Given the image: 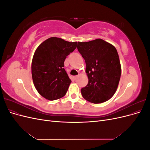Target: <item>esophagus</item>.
<instances>
[{
    "mask_svg": "<svg viewBox=\"0 0 150 150\" xmlns=\"http://www.w3.org/2000/svg\"><path fill=\"white\" fill-rule=\"evenodd\" d=\"M78 75H77V76H73V79L75 80L77 78H78Z\"/></svg>",
    "mask_w": 150,
    "mask_h": 150,
    "instance_id": "obj_1",
    "label": "esophagus"
}]
</instances>
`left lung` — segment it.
Wrapping results in <instances>:
<instances>
[{
	"label": "left lung",
	"instance_id": "left-lung-1",
	"mask_svg": "<svg viewBox=\"0 0 150 150\" xmlns=\"http://www.w3.org/2000/svg\"><path fill=\"white\" fill-rule=\"evenodd\" d=\"M77 48L85 60L89 79L81 89L83 97L94 104L107 101L115 93L121 74L117 50L101 39L78 42Z\"/></svg>",
	"mask_w": 150,
	"mask_h": 150
}]
</instances>
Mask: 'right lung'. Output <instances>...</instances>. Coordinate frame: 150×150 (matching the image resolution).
Here are the masks:
<instances>
[{
	"instance_id": "1",
	"label": "right lung",
	"mask_w": 150,
	"mask_h": 150,
	"mask_svg": "<svg viewBox=\"0 0 150 150\" xmlns=\"http://www.w3.org/2000/svg\"><path fill=\"white\" fill-rule=\"evenodd\" d=\"M77 44L52 37L40 44L35 51L31 66L33 83L38 93L48 100H56L66 94L71 81L64 62Z\"/></svg>"
}]
</instances>
